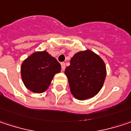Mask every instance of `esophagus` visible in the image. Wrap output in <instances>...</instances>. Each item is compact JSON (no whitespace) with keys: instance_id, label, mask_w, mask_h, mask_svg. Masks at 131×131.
I'll list each match as a JSON object with an SVG mask.
<instances>
[{"instance_id":"34e87169","label":"esophagus","mask_w":131,"mask_h":131,"mask_svg":"<svg viewBox=\"0 0 131 131\" xmlns=\"http://www.w3.org/2000/svg\"><path fill=\"white\" fill-rule=\"evenodd\" d=\"M61 69H62V70H65V63H64V62H62V63H61Z\"/></svg>"}]
</instances>
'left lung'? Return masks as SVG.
I'll list each match as a JSON object with an SVG mask.
<instances>
[{"instance_id":"left-lung-1","label":"left lung","mask_w":131,"mask_h":131,"mask_svg":"<svg viewBox=\"0 0 131 131\" xmlns=\"http://www.w3.org/2000/svg\"><path fill=\"white\" fill-rule=\"evenodd\" d=\"M70 92L79 101L90 99L102 89L106 68L103 60L90 49L78 52L65 69Z\"/></svg>"}]
</instances>
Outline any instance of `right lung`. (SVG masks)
<instances>
[{
    "label": "right lung",
    "instance_id": "add662e5",
    "mask_svg": "<svg viewBox=\"0 0 131 131\" xmlns=\"http://www.w3.org/2000/svg\"><path fill=\"white\" fill-rule=\"evenodd\" d=\"M61 67L46 50L37 51L25 59L21 66V77L25 86L34 93L40 94L48 89Z\"/></svg>",
    "mask_w": 131,
    "mask_h": 131
}]
</instances>
